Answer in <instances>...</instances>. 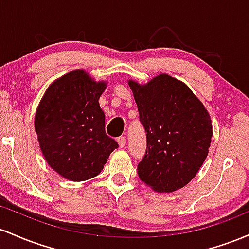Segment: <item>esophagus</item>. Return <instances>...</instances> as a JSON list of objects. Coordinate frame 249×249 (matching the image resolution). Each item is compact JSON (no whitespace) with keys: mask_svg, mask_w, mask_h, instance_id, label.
I'll use <instances>...</instances> for the list:
<instances>
[{"mask_svg":"<svg viewBox=\"0 0 249 249\" xmlns=\"http://www.w3.org/2000/svg\"><path fill=\"white\" fill-rule=\"evenodd\" d=\"M117 142H118L119 147H124L126 145V138L125 137H119V138H117Z\"/></svg>","mask_w":249,"mask_h":249,"instance_id":"1","label":"esophagus"}]
</instances>
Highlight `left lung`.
Here are the masks:
<instances>
[{
    "label": "left lung",
    "mask_w": 249,
    "mask_h": 249,
    "mask_svg": "<svg viewBox=\"0 0 249 249\" xmlns=\"http://www.w3.org/2000/svg\"><path fill=\"white\" fill-rule=\"evenodd\" d=\"M128 87L147 141L139 178L158 193L178 191L206 159L213 136L210 113L184 82L166 73L146 84L130 79Z\"/></svg>",
    "instance_id": "8db88e82"
}]
</instances>
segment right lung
<instances>
[{
  "label": "right lung",
  "instance_id": "1",
  "mask_svg": "<svg viewBox=\"0 0 249 249\" xmlns=\"http://www.w3.org/2000/svg\"><path fill=\"white\" fill-rule=\"evenodd\" d=\"M107 85L85 70H72L51 83L36 108L39 147L45 161L63 178L84 181L98 176L118 147L107 136L98 102Z\"/></svg>",
  "mask_w": 249,
  "mask_h": 249
}]
</instances>
